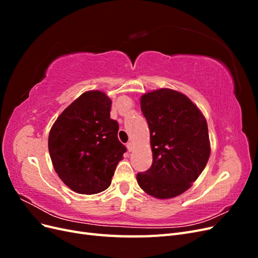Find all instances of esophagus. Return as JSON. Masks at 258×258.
Masks as SVG:
<instances>
[{"label":"esophagus","mask_w":258,"mask_h":258,"mask_svg":"<svg viewBox=\"0 0 258 258\" xmlns=\"http://www.w3.org/2000/svg\"><path fill=\"white\" fill-rule=\"evenodd\" d=\"M127 148H128L129 152H131L132 148H134V143H132V142H128V143H127Z\"/></svg>","instance_id":"1"}]
</instances>
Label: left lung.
<instances>
[{
    "label": "left lung",
    "instance_id": "left-lung-1",
    "mask_svg": "<svg viewBox=\"0 0 258 258\" xmlns=\"http://www.w3.org/2000/svg\"><path fill=\"white\" fill-rule=\"evenodd\" d=\"M153 152L152 167L138 173L151 196L168 199L189 188L206 168L211 147L204 114L183 93L162 88L141 97Z\"/></svg>",
    "mask_w": 258,
    "mask_h": 258
}]
</instances>
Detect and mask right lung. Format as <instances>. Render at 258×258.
<instances>
[{"label": "right lung", "mask_w": 258, "mask_h": 258, "mask_svg": "<svg viewBox=\"0 0 258 258\" xmlns=\"http://www.w3.org/2000/svg\"><path fill=\"white\" fill-rule=\"evenodd\" d=\"M112 101L104 92H84L60 114L48 137L54 171L72 190L93 195L111 185L127 148L119 142Z\"/></svg>", "instance_id": "1"}]
</instances>
